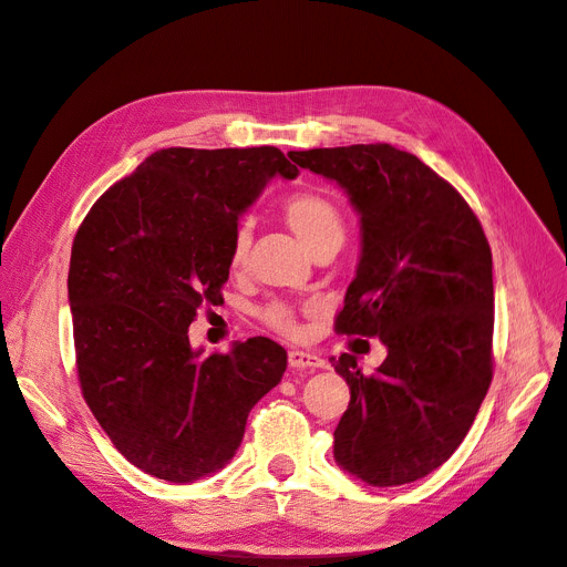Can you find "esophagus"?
Masks as SVG:
<instances>
[{"mask_svg":"<svg viewBox=\"0 0 567 567\" xmlns=\"http://www.w3.org/2000/svg\"><path fill=\"white\" fill-rule=\"evenodd\" d=\"M289 360V368L295 370H318L324 368V360L316 353H308V351H289L287 355Z\"/></svg>","mask_w":567,"mask_h":567,"instance_id":"obj_1","label":"esophagus"}]
</instances>
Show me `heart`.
Wrapping results in <instances>:
<instances>
[{
	"mask_svg": "<svg viewBox=\"0 0 567 567\" xmlns=\"http://www.w3.org/2000/svg\"><path fill=\"white\" fill-rule=\"evenodd\" d=\"M282 216L287 226L295 230V235L310 251L318 249L324 243L343 240V216L332 199L322 193L301 190V193L289 195L282 205ZM249 240H251L249 224L237 226L230 243L233 268L245 266ZM261 318L266 320V324L272 327V330L285 332V334L297 332V316L287 303H280V301L270 303L261 313Z\"/></svg>",
	"mask_w": 567,
	"mask_h": 567,
	"instance_id": "b5f03b06",
	"label": "heart"
}]
</instances>
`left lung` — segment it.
Masks as SVG:
<instances>
[{
  "label": "left lung",
  "mask_w": 567,
  "mask_h": 567,
  "mask_svg": "<svg viewBox=\"0 0 567 567\" xmlns=\"http://www.w3.org/2000/svg\"><path fill=\"white\" fill-rule=\"evenodd\" d=\"M334 181L360 216V261L337 332L386 346L374 374L332 358L351 389L334 460L372 487L414 483L462 445L492 381L495 287L476 214L445 178L389 143L289 153Z\"/></svg>",
  "instance_id": "1"
}]
</instances>
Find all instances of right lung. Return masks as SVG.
<instances>
[{"label": "right lung", "instance_id": "obj_1", "mask_svg": "<svg viewBox=\"0 0 567 567\" xmlns=\"http://www.w3.org/2000/svg\"><path fill=\"white\" fill-rule=\"evenodd\" d=\"M272 176H299L272 145L164 148L96 199L72 243L84 400L126 460L159 481L221 471L287 370V351L266 337L214 355L188 339L197 310L224 301L237 218Z\"/></svg>", "mask_w": 567, "mask_h": 567}]
</instances>
